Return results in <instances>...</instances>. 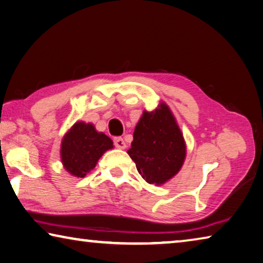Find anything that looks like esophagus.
Masks as SVG:
<instances>
[{
    "label": "esophagus",
    "instance_id": "obj_1",
    "mask_svg": "<svg viewBox=\"0 0 263 263\" xmlns=\"http://www.w3.org/2000/svg\"><path fill=\"white\" fill-rule=\"evenodd\" d=\"M114 143H115V146H116L117 148L123 149V148L126 147V143H125L124 139L120 138V137H117V138H115V139H114Z\"/></svg>",
    "mask_w": 263,
    "mask_h": 263
}]
</instances>
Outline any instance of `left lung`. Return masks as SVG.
Returning a JSON list of instances; mask_svg holds the SVG:
<instances>
[{"mask_svg": "<svg viewBox=\"0 0 263 263\" xmlns=\"http://www.w3.org/2000/svg\"><path fill=\"white\" fill-rule=\"evenodd\" d=\"M127 153L148 184H165L180 171L186 158V144L165 103L151 112H143Z\"/></svg>", "mask_w": 263, "mask_h": 263, "instance_id": "obj_1", "label": "left lung"}]
</instances>
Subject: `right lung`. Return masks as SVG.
Wrapping results in <instances>:
<instances>
[{
    "mask_svg": "<svg viewBox=\"0 0 263 263\" xmlns=\"http://www.w3.org/2000/svg\"><path fill=\"white\" fill-rule=\"evenodd\" d=\"M114 147L111 138L96 131L91 123L77 122L65 133L61 145L64 168L77 178H84L107 149Z\"/></svg>",
    "mask_w": 263,
    "mask_h": 263,
    "instance_id": "obj_1",
    "label": "right lung"
}]
</instances>
